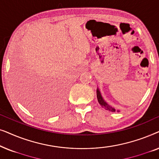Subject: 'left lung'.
<instances>
[{"instance_id": "obj_1", "label": "left lung", "mask_w": 159, "mask_h": 159, "mask_svg": "<svg viewBox=\"0 0 159 159\" xmlns=\"http://www.w3.org/2000/svg\"><path fill=\"white\" fill-rule=\"evenodd\" d=\"M96 93H97V98H98V103L101 104V106L102 107L105 108L106 110H108L109 111H112V112H114L116 111V110L114 109V108H112L111 106H110L108 104L106 103V102L104 101L103 97H102V95L101 94V92H100L99 89L97 88L96 90Z\"/></svg>"}]
</instances>
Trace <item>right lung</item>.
<instances>
[{"instance_id": "1", "label": "right lung", "mask_w": 159, "mask_h": 159, "mask_svg": "<svg viewBox=\"0 0 159 159\" xmlns=\"http://www.w3.org/2000/svg\"><path fill=\"white\" fill-rule=\"evenodd\" d=\"M38 88V92L36 95L25 98L27 103L40 108H47L54 100L56 101L57 98H59V95L56 93L55 89L51 84L50 86H40Z\"/></svg>"}]
</instances>
